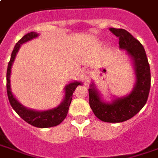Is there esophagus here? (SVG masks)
<instances>
[{"instance_id": "esophagus-1", "label": "esophagus", "mask_w": 158, "mask_h": 158, "mask_svg": "<svg viewBox=\"0 0 158 158\" xmlns=\"http://www.w3.org/2000/svg\"><path fill=\"white\" fill-rule=\"evenodd\" d=\"M89 77H90V72L89 71H84L82 73V78H83V80L86 81V82L89 81Z\"/></svg>"}]
</instances>
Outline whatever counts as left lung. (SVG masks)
<instances>
[{
    "mask_svg": "<svg viewBox=\"0 0 158 158\" xmlns=\"http://www.w3.org/2000/svg\"><path fill=\"white\" fill-rule=\"evenodd\" d=\"M119 38V48L125 49L133 62L136 84L126 96L111 102L102 101L100 93L92 82L89 89V106L95 116L106 123H122L131 119L145 105L151 89V69L144 48L138 40L123 28H110Z\"/></svg>",
    "mask_w": 158,
    "mask_h": 158,
    "instance_id": "1",
    "label": "left lung"
}]
</instances>
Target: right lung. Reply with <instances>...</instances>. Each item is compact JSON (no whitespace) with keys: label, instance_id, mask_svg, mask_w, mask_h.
<instances>
[{"label":"right lung","instance_id":"add662e5","mask_svg":"<svg viewBox=\"0 0 158 158\" xmlns=\"http://www.w3.org/2000/svg\"><path fill=\"white\" fill-rule=\"evenodd\" d=\"M39 35L35 32L27 33L22 37V39L15 44L14 48L12 54H11V58L10 61L8 62L7 69V97L9 102L11 104L12 108L15 110V111L17 113L19 116L22 117V119L27 123L31 125L37 127V128H50L54 127L58 124H60L67 116L69 108L71 103L72 96L73 93L76 90L77 87L78 85H81V82L80 81H73L69 83L65 87V96L64 99L62 102V103L56 108H54L52 110L45 111H36L27 109L24 107L22 104H21L19 102L15 99L11 91L10 88V74H11V67H12L14 60L15 58V56L17 54L19 48L21 45L32 40L34 38H36Z\"/></svg>","mask_w":158,"mask_h":158}]
</instances>
